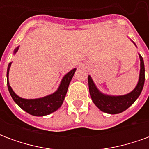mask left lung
Masks as SVG:
<instances>
[{"label":"left lung","instance_id":"8db88e82","mask_svg":"<svg viewBox=\"0 0 149 149\" xmlns=\"http://www.w3.org/2000/svg\"><path fill=\"white\" fill-rule=\"evenodd\" d=\"M132 43L136 45L133 41ZM140 61H141V69L137 84L133 90L129 93L121 95V96H112L107 95L101 93L94 83L90 75L88 77V88L91 98L95 104V105L104 112L109 114H118L124 112L131 106L141 95L144 84V60L140 54Z\"/></svg>","mask_w":149,"mask_h":149}]
</instances>
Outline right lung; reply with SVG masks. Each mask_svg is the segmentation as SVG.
Here are the masks:
<instances>
[{"label": "right lung", "instance_id": "obj_1", "mask_svg": "<svg viewBox=\"0 0 149 149\" xmlns=\"http://www.w3.org/2000/svg\"><path fill=\"white\" fill-rule=\"evenodd\" d=\"M18 49H19V46L15 49L13 52L14 54H16ZM11 64L12 62L8 64V69H7V85H8V91L13 100H14L15 103L17 104L18 106L28 112L29 114L36 116H44L49 115L52 112L56 111L61 106L63 101L65 100L66 93H67L69 83L71 82L72 78L73 77V75L77 68L72 69L71 71L68 72L67 74L64 76L57 90L54 92L53 93L41 97V98L24 99L15 93L14 91L13 90L11 86L9 85L8 72H9V68L11 67Z\"/></svg>", "mask_w": 149, "mask_h": 149}]
</instances>
